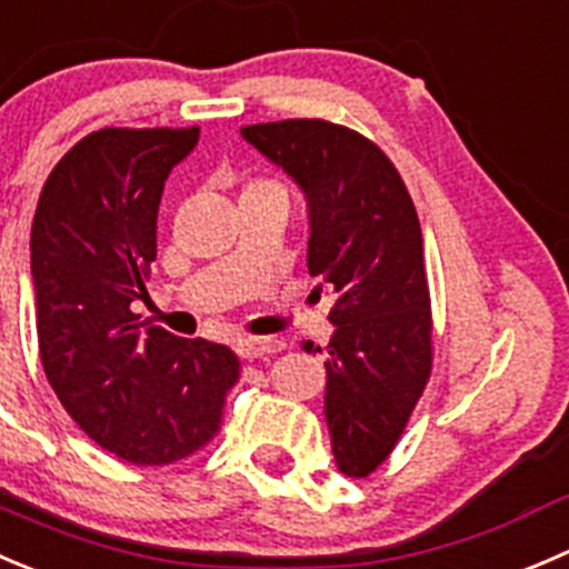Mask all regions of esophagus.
Wrapping results in <instances>:
<instances>
[{
    "label": "esophagus",
    "mask_w": 569,
    "mask_h": 569,
    "mask_svg": "<svg viewBox=\"0 0 569 569\" xmlns=\"http://www.w3.org/2000/svg\"><path fill=\"white\" fill-rule=\"evenodd\" d=\"M287 342L282 337H246V340H238V353L246 359H262L271 357V353L284 351Z\"/></svg>",
    "instance_id": "obj_1"
}]
</instances>
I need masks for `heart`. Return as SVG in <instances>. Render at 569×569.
Listing matches in <instances>:
<instances>
[{
    "label": "heart",
    "mask_w": 569,
    "mask_h": 569,
    "mask_svg": "<svg viewBox=\"0 0 569 569\" xmlns=\"http://www.w3.org/2000/svg\"><path fill=\"white\" fill-rule=\"evenodd\" d=\"M251 188H279V184L271 182V179H254V182H251L246 190H251Z\"/></svg>",
    "instance_id": "heart-1"
}]
</instances>
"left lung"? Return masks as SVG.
Returning a JSON list of instances; mask_svg holds the SVG:
<instances>
[{"instance_id": "left-lung-1", "label": "left lung", "mask_w": 569, "mask_h": 569, "mask_svg": "<svg viewBox=\"0 0 569 569\" xmlns=\"http://www.w3.org/2000/svg\"><path fill=\"white\" fill-rule=\"evenodd\" d=\"M309 204V277L335 296L326 423L337 468L368 478L387 462L435 365L423 232L412 196L370 138L323 118L240 129ZM307 353L320 351L303 342Z\"/></svg>"}]
</instances>
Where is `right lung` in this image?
Segmentation results:
<instances>
[{
    "instance_id": "add662e5",
    "label": "right lung",
    "mask_w": 569,
    "mask_h": 569,
    "mask_svg": "<svg viewBox=\"0 0 569 569\" xmlns=\"http://www.w3.org/2000/svg\"><path fill=\"white\" fill-rule=\"evenodd\" d=\"M199 127H104L71 146L30 234L43 373L82 431L140 468L193 457L221 431L240 381L232 348L140 323L157 207Z\"/></svg>"
}]
</instances>
